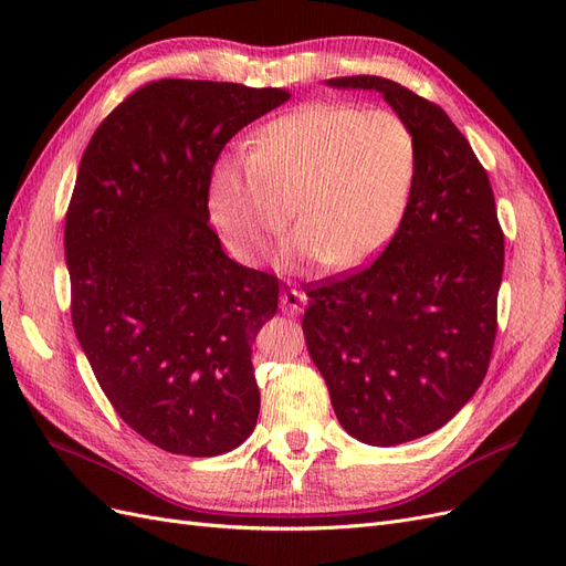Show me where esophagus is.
<instances>
[{
	"label": "esophagus",
	"mask_w": 566,
	"mask_h": 566,
	"mask_svg": "<svg viewBox=\"0 0 566 566\" xmlns=\"http://www.w3.org/2000/svg\"><path fill=\"white\" fill-rule=\"evenodd\" d=\"M304 304H306L304 293H300V290H295V287H287V290H283V293H281V310L287 316L300 314L304 310Z\"/></svg>",
	"instance_id": "esophagus-1"
}]
</instances>
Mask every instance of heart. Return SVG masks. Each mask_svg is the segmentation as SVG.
<instances>
[{
	"instance_id": "obj_1",
	"label": "heart",
	"mask_w": 566,
	"mask_h": 566,
	"mask_svg": "<svg viewBox=\"0 0 566 566\" xmlns=\"http://www.w3.org/2000/svg\"><path fill=\"white\" fill-rule=\"evenodd\" d=\"M418 139L387 108L310 104L271 119L250 153L221 156L210 177V212L243 260L269 250L290 221L283 264L356 269L399 231L418 179Z\"/></svg>"
}]
</instances>
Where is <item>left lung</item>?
I'll return each mask as SVG.
<instances>
[{
	"mask_svg": "<svg viewBox=\"0 0 566 566\" xmlns=\"http://www.w3.org/2000/svg\"><path fill=\"white\" fill-rule=\"evenodd\" d=\"M328 84L380 92L418 139L399 231L368 266L306 285L302 318L339 424L370 447H397L437 432L484 382L505 235L484 165L437 104L378 75Z\"/></svg>",
	"mask_w": 566,
	"mask_h": 566,
	"instance_id": "obj_1",
	"label": "left lung"
}]
</instances>
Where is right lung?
Returning <instances> with one entry per match:
<instances>
[{"label":"right lung","instance_id":"obj_1","mask_svg":"<svg viewBox=\"0 0 566 566\" xmlns=\"http://www.w3.org/2000/svg\"><path fill=\"white\" fill-rule=\"evenodd\" d=\"M285 90L153 80L84 150L65 212L71 316L115 413L169 453L221 455L252 434L256 331L281 281L224 254L210 227L219 153Z\"/></svg>","mask_w":566,"mask_h":566}]
</instances>
